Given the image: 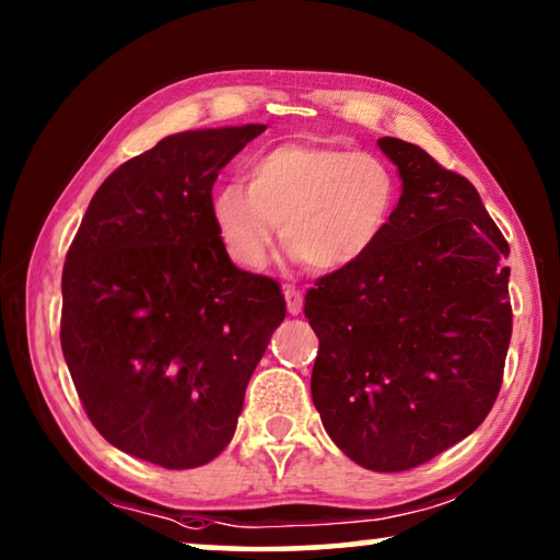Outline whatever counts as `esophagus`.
<instances>
[{
	"mask_svg": "<svg viewBox=\"0 0 560 560\" xmlns=\"http://www.w3.org/2000/svg\"><path fill=\"white\" fill-rule=\"evenodd\" d=\"M283 299H287V308L291 316L301 314V308H304V296H301V291L296 287H283Z\"/></svg>",
	"mask_w": 560,
	"mask_h": 560,
	"instance_id": "obj_1",
	"label": "esophagus"
}]
</instances>
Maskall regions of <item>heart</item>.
<instances>
[{
  "instance_id": "heart-1",
  "label": "heart",
  "mask_w": 560,
  "mask_h": 560,
  "mask_svg": "<svg viewBox=\"0 0 560 560\" xmlns=\"http://www.w3.org/2000/svg\"><path fill=\"white\" fill-rule=\"evenodd\" d=\"M396 176L384 159L339 144L283 141L256 154L244 184H224L209 201L221 248L256 271L281 238L314 271L359 264L386 232Z\"/></svg>"
}]
</instances>
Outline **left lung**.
Instances as JSON below:
<instances>
[{
	"label": "left lung",
	"mask_w": 560,
	"mask_h": 560,
	"mask_svg": "<svg viewBox=\"0 0 560 560\" xmlns=\"http://www.w3.org/2000/svg\"><path fill=\"white\" fill-rule=\"evenodd\" d=\"M404 189L376 246L316 281L312 398L331 441L371 471L416 468L491 411L511 341L509 242L476 186L381 137Z\"/></svg>",
	"instance_id": "obj_1"
}]
</instances>
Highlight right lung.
<instances>
[{
  "label": "right lung",
  "mask_w": 560,
  "mask_h": 560,
  "mask_svg": "<svg viewBox=\"0 0 560 560\" xmlns=\"http://www.w3.org/2000/svg\"><path fill=\"white\" fill-rule=\"evenodd\" d=\"M264 124L182 131L124 162L89 201L61 271V351L82 406L124 454L217 458L283 316L279 283L236 269L209 201Z\"/></svg>",
  "instance_id": "right-lung-1"
}]
</instances>
